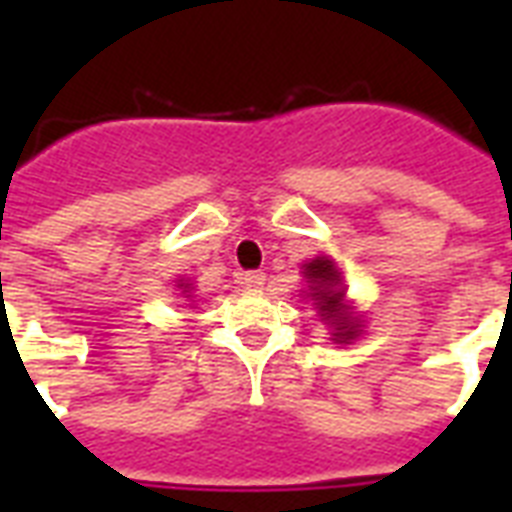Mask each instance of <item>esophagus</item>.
<instances>
[{
	"instance_id": "esophagus-1",
	"label": "esophagus",
	"mask_w": 512,
	"mask_h": 512,
	"mask_svg": "<svg viewBox=\"0 0 512 512\" xmlns=\"http://www.w3.org/2000/svg\"><path fill=\"white\" fill-rule=\"evenodd\" d=\"M239 284H241V287H244V289H263L265 273H260V271L239 273Z\"/></svg>"
}]
</instances>
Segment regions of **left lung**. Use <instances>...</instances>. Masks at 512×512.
<instances>
[{
    "label": "left lung",
    "mask_w": 512,
    "mask_h": 512,
    "mask_svg": "<svg viewBox=\"0 0 512 512\" xmlns=\"http://www.w3.org/2000/svg\"><path fill=\"white\" fill-rule=\"evenodd\" d=\"M308 279V297L319 308V316L332 329V340L350 342L361 335V324L356 316H350L345 305V289H342V273L329 257H316L303 265Z\"/></svg>",
    "instance_id": "obj_1"
}]
</instances>
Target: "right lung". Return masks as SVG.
I'll return each instance as SVG.
<instances>
[{
    "label": "right lung",
    "instance_id": "1",
    "mask_svg": "<svg viewBox=\"0 0 512 512\" xmlns=\"http://www.w3.org/2000/svg\"><path fill=\"white\" fill-rule=\"evenodd\" d=\"M177 289H183V297L185 300H191V284H188V281L185 279H177Z\"/></svg>",
    "mask_w": 512,
    "mask_h": 512
}]
</instances>
